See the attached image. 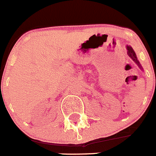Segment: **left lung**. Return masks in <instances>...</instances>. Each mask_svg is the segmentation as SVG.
Listing matches in <instances>:
<instances>
[{
    "label": "left lung",
    "instance_id": "8db88e82",
    "mask_svg": "<svg viewBox=\"0 0 156 156\" xmlns=\"http://www.w3.org/2000/svg\"><path fill=\"white\" fill-rule=\"evenodd\" d=\"M128 55H129V57L133 59V61H134V62L136 63V64H137V66H138L139 68H140V69L143 70L142 66H140V62H139V61H138V60H137V56H136V54H135L134 51H133L131 48H129V49H128Z\"/></svg>",
    "mask_w": 156,
    "mask_h": 156
}]
</instances>
